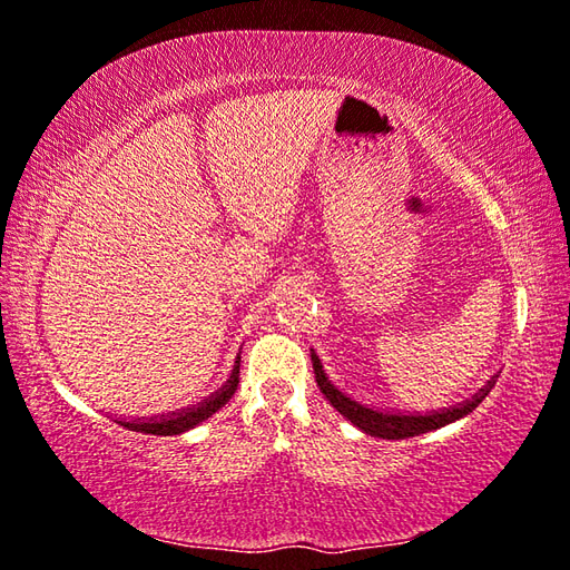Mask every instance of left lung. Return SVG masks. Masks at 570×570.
<instances>
[{
	"label": "left lung",
	"instance_id": "1",
	"mask_svg": "<svg viewBox=\"0 0 570 570\" xmlns=\"http://www.w3.org/2000/svg\"><path fill=\"white\" fill-rule=\"evenodd\" d=\"M312 363H314V375H317V385H320L322 395L334 405V409L345 415L352 426H357L360 431L370 433V436L391 439V441L419 436V433L444 429V426H449V423L464 419V415L472 413L476 405L484 401V395L490 393V387L494 385V377H497L494 375L492 381H487V385L480 387V393H474L472 399H466L456 405H449V409L429 411V413H405V411L375 409V405H365L355 399H350L347 393H342L340 387L330 381L327 373H324V367H322V360L314 350H312Z\"/></svg>",
	"mask_w": 570,
	"mask_h": 570
}]
</instances>
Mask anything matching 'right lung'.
Returning <instances> with one entry per match:
<instances>
[{
	"instance_id": "1",
	"label": "right lung",
	"mask_w": 570,
	"mask_h": 570,
	"mask_svg": "<svg viewBox=\"0 0 570 570\" xmlns=\"http://www.w3.org/2000/svg\"><path fill=\"white\" fill-rule=\"evenodd\" d=\"M240 352L236 357V365L230 370V377L225 381L220 391H215L210 399H205L203 403L193 405V409H183V411H171V413H161V415H149V419H116V423H121L129 431H139V433H151V436H179L189 429L200 426L203 421L210 419L213 413H218L225 403L233 399V393L238 391V381H240Z\"/></svg>"
}]
</instances>
